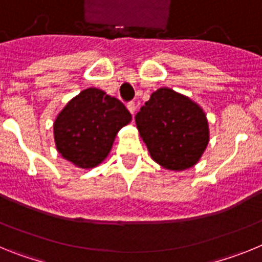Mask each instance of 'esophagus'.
Returning a JSON list of instances; mask_svg holds the SVG:
<instances>
[{
    "mask_svg": "<svg viewBox=\"0 0 262 262\" xmlns=\"http://www.w3.org/2000/svg\"><path fill=\"white\" fill-rule=\"evenodd\" d=\"M127 108H128V111L131 113V114H135V111H136V105L135 102H128L127 103Z\"/></svg>",
    "mask_w": 262,
    "mask_h": 262,
    "instance_id": "34e87169",
    "label": "esophagus"
}]
</instances>
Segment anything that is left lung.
Wrapping results in <instances>:
<instances>
[{"label":"left lung","mask_w":262,"mask_h":262,"mask_svg":"<svg viewBox=\"0 0 262 262\" xmlns=\"http://www.w3.org/2000/svg\"><path fill=\"white\" fill-rule=\"evenodd\" d=\"M135 122L152 160L168 170L194 166L209 144V122L203 108L169 88L151 94Z\"/></svg>","instance_id":"8db88e82"}]
</instances>
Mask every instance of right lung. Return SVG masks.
I'll list each match as a JSON object with an SVG mask.
<instances>
[{"mask_svg":"<svg viewBox=\"0 0 262 262\" xmlns=\"http://www.w3.org/2000/svg\"><path fill=\"white\" fill-rule=\"evenodd\" d=\"M131 119L119 99L97 88L82 90L53 122L57 152L77 168H94L108 156L117 134Z\"/></svg>","mask_w":262,"mask_h":262,"instance_id":"add662e5","label":"right lung"}]
</instances>
